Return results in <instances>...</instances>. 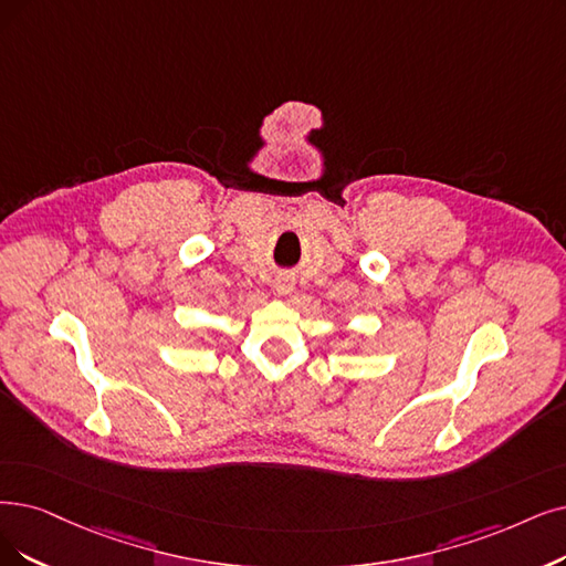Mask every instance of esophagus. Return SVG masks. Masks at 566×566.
I'll return each mask as SVG.
<instances>
[{
	"instance_id": "34e87169",
	"label": "esophagus",
	"mask_w": 566,
	"mask_h": 566,
	"mask_svg": "<svg viewBox=\"0 0 566 566\" xmlns=\"http://www.w3.org/2000/svg\"><path fill=\"white\" fill-rule=\"evenodd\" d=\"M274 287H276L279 295H290L292 287H295V285H292V281H290V279H285V276H283V279H279V281H276V285H274Z\"/></svg>"
}]
</instances>
